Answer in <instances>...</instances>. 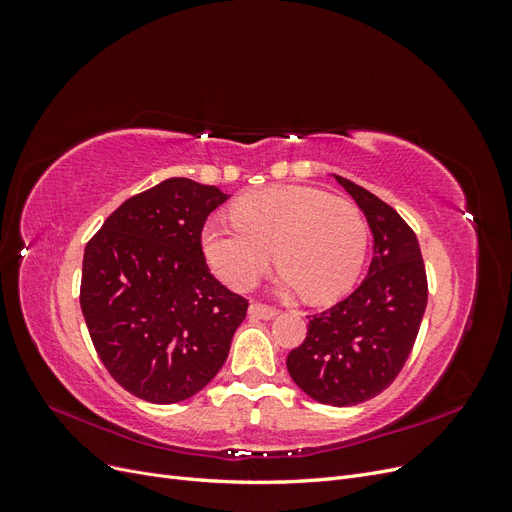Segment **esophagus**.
I'll return each mask as SVG.
<instances>
[{"mask_svg": "<svg viewBox=\"0 0 512 512\" xmlns=\"http://www.w3.org/2000/svg\"><path fill=\"white\" fill-rule=\"evenodd\" d=\"M280 314V309L269 307V305H262V303H252L250 305V316L258 318V320H271Z\"/></svg>", "mask_w": 512, "mask_h": 512, "instance_id": "1", "label": "esophagus"}]
</instances>
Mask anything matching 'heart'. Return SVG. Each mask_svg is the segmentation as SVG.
<instances>
[{"instance_id":"1","label":"heart","mask_w":512,"mask_h":512,"mask_svg":"<svg viewBox=\"0 0 512 512\" xmlns=\"http://www.w3.org/2000/svg\"><path fill=\"white\" fill-rule=\"evenodd\" d=\"M232 224L209 220L200 247L211 269L237 288H252L275 262L277 288L305 292L314 303L335 301L363 269L369 228L352 200L312 185H267L239 196Z\"/></svg>"}]
</instances>
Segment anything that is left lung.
Here are the masks:
<instances>
[{"mask_svg":"<svg viewBox=\"0 0 512 512\" xmlns=\"http://www.w3.org/2000/svg\"><path fill=\"white\" fill-rule=\"evenodd\" d=\"M374 235V256L348 299L309 320L286 367L303 393L324 406H356L380 395L404 367L427 307V275L412 228L378 196L333 175Z\"/></svg>","mask_w":512,"mask_h":512,"instance_id":"1","label":"left lung"}]
</instances>
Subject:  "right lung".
Listing matches in <instances>:
<instances>
[{"label":"right lung","instance_id":"1","mask_svg":"<svg viewBox=\"0 0 512 512\" xmlns=\"http://www.w3.org/2000/svg\"><path fill=\"white\" fill-rule=\"evenodd\" d=\"M228 194L185 177L128 198L85 247L81 309L104 367L151 404L196 395L222 369L247 301L211 275L209 213Z\"/></svg>","mask_w":512,"mask_h":512}]
</instances>
